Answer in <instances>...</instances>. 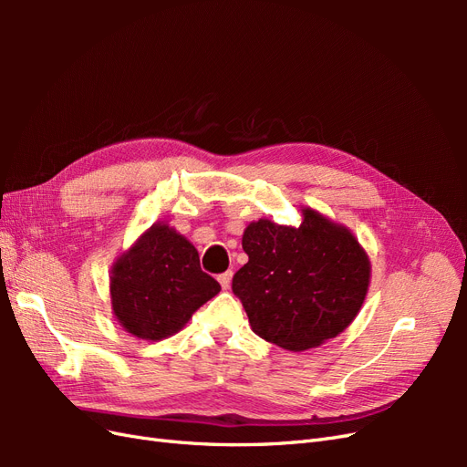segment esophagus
<instances>
[{"label":"esophagus","mask_w":467,"mask_h":467,"mask_svg":"<svg viewBox=\"0 0 467 467\" xmlns=\"http://www.w3.org/2000/svg\"><path fill=\"white\" fill-rule=\"evenodd\" d=\"M232 276H234V273H232V271H225V273H222V275L218 276V280H220V285H222V288H223V290H228V288H230V285H232Z\"/></svg>","instance_id":"obj_1"}]
</instances>
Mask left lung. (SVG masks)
Here are the masks:
<instances>
[{
    "instance_id": "8db88e82",
    "label": "left lung",
    "mask_w": 467,
    "mask_h": 467,
    "mask_svg": "<svg viewBox=\"0 0 467 467\" xmlns=\"http://www.w3.org/2000/svg\"><path fill=\"white\" fill-rule=\"evenodd\" d=\"M249 261L234 275L255 335L286 350H307L341 335L368 294V253L347 225L302 206V223L251 222L242 237Z\"/></svg>"
}]
</instances>
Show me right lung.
I'll list each match as a JSON object with an SVG mask.
<instances>
[{
    "mask_svg": "<svg viewBox=\"0 0 467 467\" xmlns=\"http://www.w3.org/2000/svg\"><path fill=\"white\" fill-rule=\"evenodd\" d=\"M110 306L124 331L161 341L181 331L222 290L199 251L167 222L153 223L110 268Z\"/></svg>",
    "mask_w": 467,
    "mask_h": 467,
    "instance_id": "1",
    "label": "right lung"
}]
</instances>
